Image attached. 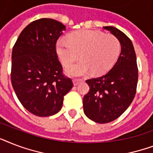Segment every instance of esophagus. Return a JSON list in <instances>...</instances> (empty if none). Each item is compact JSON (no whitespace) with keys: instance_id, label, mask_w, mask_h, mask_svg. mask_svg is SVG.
<instances>
[{"instance_id":"1","label":"esophagus","mask_w":153,"mask_h":153,"mask_svg":"<svg viewBox=\"0 0 153 153\" xmlns=\"http://www.w3.org/2000/svg\"><path fill=\"white\" fill-rule=\"evenodd\" d=\"M81 79H73V83H74V86H77L79 82H81Z\"/></svg>"}]
</instances>
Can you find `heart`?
Returning a JSON list of instances; mask_svg holds the SVG:
<instances>
[{
	"label": "heart",
	"mask_w": 153,
	"mask_h": 153,
	"mask_svg": "<svg viewBox=\"0 0 153 153\" xmlns=\"http://www.w3.org/2000/svg\"><path fill=\"white\" fill-rule=\"evenodd\" d=\"M121 44L116 37L94 30H82L70 35L69 39L60 38L56 43V52L64 66L79 57V61L66 70L72 77L83 76L92 71L96 75L106 73L116 62Z\"/></svg>",
	"instance_id": "1"
}]
</instances>
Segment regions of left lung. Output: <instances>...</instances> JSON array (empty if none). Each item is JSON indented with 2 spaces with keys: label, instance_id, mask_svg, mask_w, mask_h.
Returning <instances> with one entry per match:
<instances>
[{
  "label": "left lung",
  "instance_id": "8db88e82",
  "mask_svg": "<svg viewBox=\"0 0 153 153\" xmlns=\"http://www.w3.org/2000/svg\"><path fill=\"white\" fill-rule=\"evenodd\" d=\"M103 28L118 39L121 51L107 74L86 81L90 91L82 101L84 114L100 124L111 122L126 111L135 97L138 80L137 57L130 39L116 27Z\"/></svg>",
  "mask_w": 153,
  "mask_h": 153
}]
</instances>
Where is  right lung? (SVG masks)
Segmentation results:
<instances>
[{
	"mask_svg": "<svg viewBox=\"0 0 153 153\" xmlns=\"http://www.w3.org/2000/svg\"><path fill=\"white\" fill-rule=\"evenodd\" d=\"M65 29L53 19L35 20L25 27L13 48V90L23 106L38 117L57 114L73 87L71 79L62 74L55 49Z\"/></svg>",
	"mask_w": 153,
	"mask_h": 153,
	"instance_id": "1",
	"label": "right lung"
}]
</instances>
